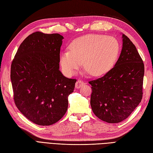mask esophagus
Returning <instances> with one entry per match:
<instances>
[{
    "label": "esophagus",
    "instance_id": "34e87169",
    "mask_svg": "<svg viewBox=\"0 0 153 153\" xmlns=\"http://www.w3.org/2000/svg\"><path fill=\"white\" fill-rule=\"evenodd\" d=\"M84 85V83L83 82V81L78 79L77 81V82L76 83V88H80V87H82L83 85Z\"/></svg>",
    "mask_w": 153,
    "mask_h": 153
}]
</instances>
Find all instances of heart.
Instances as JSON below:
<instances>
[{
  "mask_svg": "<svg viewBox=\"0 0 153 153\" xmlns=\"http://www.w3.org/2000/svg\"><path fill=\"white\" fill-rule=\"evenodd\" d=\"M70 51L60 54V64L68 76H74L82 67L94 76L108 73L114 66L120 54V45L113 36L89 34L74 40Z\"/></svg>",
  "mask_w": 153,
  "mask_h": 153,
  "instance_id": "obj_1",
  "label": "heart"
}]
</instances>
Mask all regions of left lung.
I'll return each mask as SVG.
<instances>
[{
  "label": "left lung",
  "mask_w": 153,
  "mask_h": 153,
  "mask_svg": "<svg viewBox=\"0 0 153 153\" xmlns=\"http://www.w3.org/2000/svg\"><path fill=\"white\" fill-rule=\"evenodd\" d=\"M122 49L116 64L100 78L91 81V106L99 119L119 123L141 102L144 64L134 43L122 34Z\"/></svg>",
  "instance_id": "1"
}]
</instances>
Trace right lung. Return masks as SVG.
Returning a JSON list of instances; mask_svg holds the SVG:
<instances>
[{"label": "right lung", "mask_w": 153, "mask_h": 153, "mask_svg": "<svg viewBox=\"0 0 153 153\" xmlns=\"http://www.w3.org/2000/svg\"><path fill=\"white\" fill-rule=\"evenodd\" d=\"M63 36L39 31L21 43L13 60L10 78L16 106L23 115L39 126H50L66 114L68 96L76 79L60 71Z\"/></svg>", "instance_id": "1"}]
</instances>
